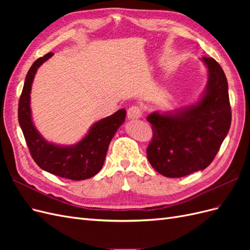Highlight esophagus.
<instances>
[{
    "label": "esophagus",
    "instance_id": "esophagus-1",
    "mask_svg": "<svg viewBox=\"0 0 250 250\" xmlns=\"http://www.w3.org/2000/svg\"><path fill=\"white\" fill-rule=\"evenodd\" d=\"M143 115V110L138 105H132L127 110V117L128 119L130 120H134V119H140Z\"/></svg>",
    "mask_w": 250,
    "mask_h": 250
}]
</instances>
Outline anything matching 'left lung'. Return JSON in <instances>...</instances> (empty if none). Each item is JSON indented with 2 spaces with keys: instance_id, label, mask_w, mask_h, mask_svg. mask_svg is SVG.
<instances>
[{
  "instance_id": "obj_1",
  "label": "left lung",
  "mask_w": 250,
  "mask_h": 250,
  "mask_svg": "<svg viewBox=\"0 0 250 250\" xmlns=\"http://www.w3.org/2000/svg\"><path fill=\"white\" fill-rule=\"evenodd\" d=\"M208 71L206 93L192 106L174 113L152 112L147 121L152 140L147 148L151 166L166 177H183L213 162L231 123L229 84L216 60L202 57Z\"/></svg>"
}]
</instances>
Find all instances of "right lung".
<instances>
[{
  "label": "right lung",
  "mask_w": 250,
  "mask_h": 250,
  "mask_svg": "<svg viewBox=\"0 0 250 250\" xmlns=\"http://www.w3.org/2000/svg\"><path fill=\"white\" fill-rule=\"evenodd\" d=\"M52 55L53 53H48L35 60L27 73L19 102L20 126L30 154L42 170L72 180L87 179L101 170L109 143L118 128L124 123L126 110L120 109L113 115L98 121L76 145L57 146L47 142L33 125L30 93L37 69Z\"/></svg>",
  "instance_id": "obj_1"
}]
</instances>
